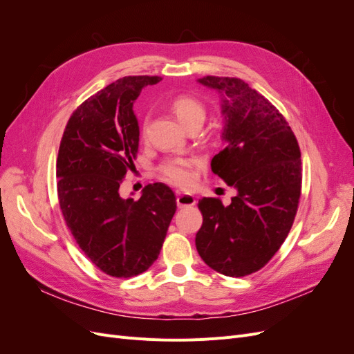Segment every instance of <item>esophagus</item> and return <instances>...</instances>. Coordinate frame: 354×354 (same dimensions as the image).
Returning a JSON list of instances; mask_svg holds the SVG:
<instances>
[{
    "label": "esophagus",
    "mask_w": 354,
    "mask_h": 354,
    "mask_svg": "<svg viewBox=\"0 0 354 354\" xmlns=\"http://www.w3.org/2000/svg\"><path fill=\"white\" fill-rule=\"evenodd\" d=\"M195 203H196V199H195L194 195L181 194V192H177V207H178V208L194 207Z\"/></svg>",
    "instance_id": "obj_1"
}]
</instances>
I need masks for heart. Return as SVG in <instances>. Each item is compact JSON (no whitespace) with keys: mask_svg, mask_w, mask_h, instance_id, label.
<instances>
[{"mask_svg":"<svg viewBox=\"0 0 354 354\" xmlns=\"http://www.w3.org/2000/svg\"><path fill=\"white\" fill-rule=\"evenodd\" d=\"M173 111L180 122L187 128L192 125H202L207 118V108L194 95H178L173 100ZM147 122L143 124V133L146 134ZM194 160L185 158L169 159L159 168L164 180L178 187H189L194 183Z\"/></svg>","mask_w":354,"mask_h":354,"instance_id":"1","label":"heart"}]
</instances>
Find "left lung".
I'll return each mask as SVG.
<instances>
[{
  "label": "left lung",
  "instance_id": "8db88e82",
  "mask_svg": "<svg viewBox=\"0 0 354 354\" xmlns=\"http://www.w3.org/2000/svg\"><path fill=\"white\" fill-rule=\"evenodd\" d=\"M223 95V140L211 169L238 190L232 203L202 198L196 233L201 259L216 272L241 277L272 260L292 227L301 195V152L283 115L239 78L203 77Z\"/></svg>",
  "mask_w": 354,
  "mask_h": 354
}]
</instances>
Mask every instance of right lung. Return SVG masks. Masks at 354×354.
<instances>
[{
    "label": "right lung",
    "instance_id": "right-lung-1",
    "mask_svg": "<svg viewBox=\"0 0 354 354\" xmlns=\"http://www.w3.org/2000/svg\"><path fill=\"white\" fill-rule=\"evenodd\" d=\"M160 80L124 77L91 95L71 115L59 147L63 218L82 252L113 277H133L153 264L177 209L174 192L164 183L147 185L138 201L120 195L138 152L133 103Z\"/></svg>",
    "mask_w": 354,
    "mask_h": 354
}]
</instances>
